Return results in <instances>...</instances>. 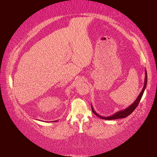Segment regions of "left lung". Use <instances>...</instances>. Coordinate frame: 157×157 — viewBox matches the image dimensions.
I'll list each match as a JSON object with an SVG mask.
<instances>
[{
    "mask_svg": "<svg viewBox=\"0 0 157 157\" xmlns=\"http://www.w3.org/2000/svg\"><path fill=\"white\" fill-rule=\"evenodd\" d=\"M147 71H146V69H145V82H144V88H143V89H142L140 94H139V96H137V98H136L135 101L132 104H131V105L129 107H128L127 108L124 109V110L118 111V112L115 113V114H113V115L109 116V117H103V116L99 115V114H98L96 111H94V108L92 105V112L97 117L101 118V119H103V120H115V119H118V118H126L128 115H130V114L135 110V109L137 107V106L138 105V104H139V103L141 100L142 96H143L144 92L145 90V88H146V86H147Z\"/></svg>",
    "mask_w": 157,
    "mask_h": 157,
    "instance_id": "left-lung-1",
    "label": "left lung"
}]
</instances>
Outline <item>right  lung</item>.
Masks as SVG:
<instances>
[{
    "mask_svg": "<svg viewBox=\"0 0 157 157\" xmlns=\"http://www.w3.org/2000/svg\"><path fill=\"white\" fill-rule=\"evenodd\" d=\"M57 121H54V122H57Z\"/></svg>",
    "mask_w": 157,
    "mask_h": 157,
    "instance_id": "add662e5",
    "label": "right lung"
}]
</instances>
